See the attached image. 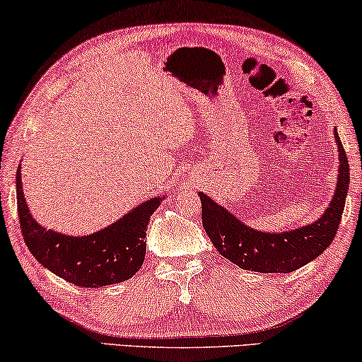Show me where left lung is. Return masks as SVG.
<instances>
[{"label":"left lung","instance_id":"1","mask_svg":"<svg viewBox=\"0 0 362 362\" xmlns=\"http://www.w3.org/2000/svg\"><path fill=\"white\" fill-rule=\"evenodd\" d=\"M334 140L339 151L336 191L323 216L313 224L280 234L262 232L252 229L204 192H199L202 227L217 252L240 269L260 274H288L323 254L338 230L349 189L348 156L336 130Z\"/></svg>","mask_w":362,"mask_h":362}]
</instances>
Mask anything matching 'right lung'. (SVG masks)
<instances>
[{
	"label": "right lung",
	"mask_w": 362,
	"mask_h": 362,
	"mask_svg": "<svg viewBox=\"0 0 362 362\" xmlns=\"http://www.w3.org/2000/svg\"><path fill=\"white\" fill-rule=\"evenodd\" d=\"M18 214L23 239L39 264L83 288H100L132 279L146 254V230L161 197H151L105 229L74 237L44 229L26 204L21 166L16 173Z\"/></svg>",
	"instance_id": "add662e5"
}]
</instances>
